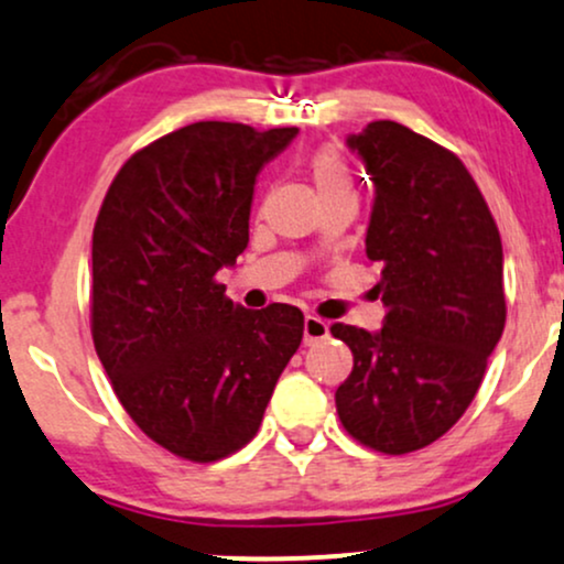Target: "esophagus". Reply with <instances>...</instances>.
Instances as JSON below:
<instances>
[{
  "label": "esophagus",
  "instance_id": "1",
  "mask_svg": "<svg viewBox=\"0 0 564 564\" xmlns=\"http://www.w3.org/2000/svg\"><path fill=\"white\" fill-rule=\"evenodd\" d=\"M327 335L329 324L319 319V316H306V319H303V343H306V346H314V343L324 340Z\"/></svg>",
  "mask_w": 564,
  "mask_h": 564
}]
</instances>
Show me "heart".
I'll return each mask as SVG.
<instances>
[{"label":"heart","instance_id":"heart-1","mask_svg":"<svg viewBox=\"0 0 564 564\" xmlns=\"http://www.w3.org/2000/svg\"><path fill=\"white\" fill-rule=\"evenodd\" d=\"M303 171H306L308 182L314 184L316 197L322 205L333 200H354L356 197V182L354 171L340 150L335 144H322L303 161Z\"/></svg>","mask_w":564,"mask_h":564}]
</instances>
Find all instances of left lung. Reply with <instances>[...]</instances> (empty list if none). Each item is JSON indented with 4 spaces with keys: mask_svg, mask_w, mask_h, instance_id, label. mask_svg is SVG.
Instances as JSON below:
<instances>
[{
    "mask_svg": "<svg viewBox=\"0 0 564 564\" xmlns=\"http://www.w3.org/2000/svg\"><path fill=\"white\" fill-rule=\"evenodd\" d=\"M375 182L367 258L386 303L380 333L329 327L354 354L337 388L350 438L409 454L448 433L505 333V253L486 197L452 150L395 121L348 137Z\"/></svg>",
    "mask_w": 564,
    "mask_h": 564,
    "instance_id": "left-lung-1",
    "label": "left lung"
}]
</instances>
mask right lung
<instances>
[{
  "mask_svg": "<svg viewBox=\"0 0 564 564\" xmlns=\"http://www.w3.org/2000/svg\"><path fill=\"white\" fill-rule=\"evenodd\" d=\"M295 134L227 121L171 131L121 165L95 221L99 361L137 427L197 465L253 441L303 340L301 308H242L216 282L248 248L258 171Z\"/></svg>",
  "mask_w": 564,
  "mask_h": 564,
  "instance_id": "right-lung-1",
  "label": "right lung"
}]
</instances>
